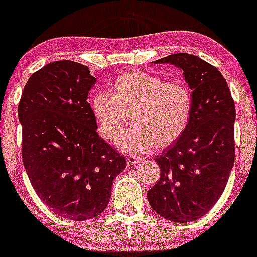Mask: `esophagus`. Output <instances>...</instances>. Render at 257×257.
I'll return each instance as SVG.
<instances>
[{
	"label": "esophagus",
	"instance_id": "1",
	"mask_svg": "<svg viewBox=\"0 0 257 257\" xmlns=\"http://www.w3.org/2000/svg\"><path fill=\"white\" fill-rule=\"evenodd\" d=\"M139 162H142V158L134 157V155H128V157H126V164L128 165L138 164Z\"/></svg>",
	"mask_w": 257,
	"mask_h": 257
}]
</instances>
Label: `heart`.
Here are the masks:
<instances>
[{
	"instance_id": "obj_1",
	"label": "heart",
	"mask_w": 257,
	"mask_h": 257,
	"mask_svg": "<svg viewBox=\"0 0 257 257\" xmlns=\"http://www.w3.org/2000/svg\"><path fill=\"white\" fill-rule=\"evenodd\" d=\"M110 93L95 92L89 108L104 141L119 142L128 153H145L158 145L169 147L186 131L193 113V93L180 79L165 80L145 71H128L109 83Z\"/></svg>"
}]
</instances>
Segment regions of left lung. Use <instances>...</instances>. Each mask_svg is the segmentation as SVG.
<instances>
[{
  "label": "left lung",
  "mask_w": 257,
  "mask_h": 257,
  "mask_svg": "<svg viewBox=\"0 0 257 257\" xmlns=\"http://www.w3.org/2000/svg\"><path fill=\"white\" fill-rule=\"evenodd\" d=\"M183 69L193 113L183 136L155 158L160 178L148 191L164 219L189 222L205 215L225 190L235 162V102L216 67L189 53L155 61Z\"/></svg>",
  "instance_id": "1"
}]
</instances>
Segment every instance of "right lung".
Masks as SVG:
<instances>
[{"mask_svg":"<svg viewBox=\"0 0 257 257\" xmlns=\"http://www.w3.org/2000/svg\"><path fill=\"white\" fill-rule=\"evenodd\" d=\"M95 80L84 64L51 62L30 77L18 104L28 179L52 211L74 221L104 211L126 164L97 133L87 102Z\"/></svg>","mask_w":257,"mask_h":257,"instance_id":"1","label":"right lung"}]
</instances>
